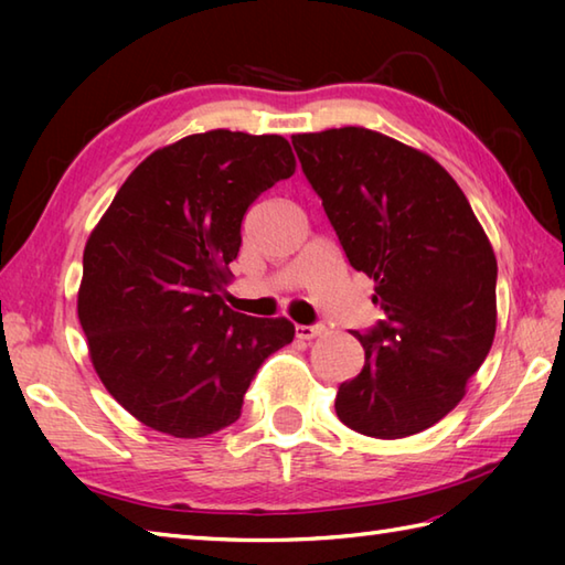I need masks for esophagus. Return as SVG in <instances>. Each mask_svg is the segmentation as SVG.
<instances>
[{
    "label": "esophagus",
    "mask_w": 565,
    "mask_h": 565,
    "mask_svg": "<svg viewBox=\"0 0 565 565\" xmlns=\"http://www.w3.org/2000/svg\"><path fill=\"white\" fill-rule=\"evenodd\" d=\"M326 332H328L326 326H296V338H301V340H313Z\"/></svg>",
    "instance_id": "1"
}]
</instances>
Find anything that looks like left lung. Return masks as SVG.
I'll return each instance as SVG.
<instances>
[{
    "label": "left lung",
    "mask_w": 565,
    "mask_h": 565,
    "mask_svg": "<svg viewBox=\"0 0 565 565\" xmlns=\"http://www.w3.org/2000/svg\"><path fill=\"white\" fill-rule=\"evenodd\" d=\"M303 174L383 318L334 411L366 437L401 439L451 413L495 338L498 262L459 184L423 150L347 126L291 138Z\"/></svg>",
    "instance_id": "8db88e82"
}]
</instances>
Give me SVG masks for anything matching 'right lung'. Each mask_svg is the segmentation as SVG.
I'll use <instances>...</instances> for the list:
<instances>
[{
	"label": "right lung",
	"instance_id": "right-lung-1",
	"mask_svg": "<svg viewBox=\"0 0 565 565\" xmlns=\"http://www.w3.org/2000/svg\"><path fill=\"white\" fill-rule=\"evenodd\" d=\"M294 172L281 136H186L142 160L92 231L77 316L94 371L142 425L184 439L233 425L264 359L294 340L291 320L221 296L247 209Z\"/></svg>",
	"mask_w": 565,
	"mask_h": 565
}]
</instances>
